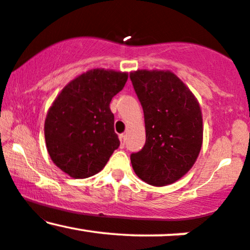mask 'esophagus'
Instances as JSON below:
<instances>
[{
  "label": "esophagus",
  "instance_id": "obj_1",
  "mask_svg": "<svg viewBox=\"0 0 250 250\" xmlns=\"http://www.w3.org/2000/svg\"><path fill=\"white\" fill-rule=\"evenodd\" d=\"M125 134L120 135V141H121V148H125Z\"/></svg>",
  "mask_w": 250,
  "mask_h": 250
}]
</instances>
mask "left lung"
Here are the masks:
<instances>
[{
    "label": "left lung",
    "instance_id": "1",
    "mask_svg": "<svg viewBox=\"0 0 250 250\" xmlns=\"http://www.w3.org/2000/svg\"><path fill=\"white\" fill-rule=\"evenodd\" d=\"M130 80L141 103L146 143L130 161L135 174L153 186L175 182L193 167L202 146L196 99L170 71L137 70Z\"/></svg>",
    "mask_w": 250,
    "mask_h": 250
}]
</instances>
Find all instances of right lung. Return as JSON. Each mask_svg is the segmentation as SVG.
Listing matches in <instances>:
<instances>
[{"mask_svg":"<svg viewBox=\"0 0 250 250\" xmlns=\"http://www.w3.org/2000/svg\"><path fill=\"white\" fill-rule=\"evenodd\" d=\"M127 80V73L89 70L68 83L48 111V153L57 167L74 179L101 171L120 147L109 104Z\"/></svg>","mask_w":250,"mask_h":250,"instance_id":"add662e5","label":"right lung"}]
</instances>
